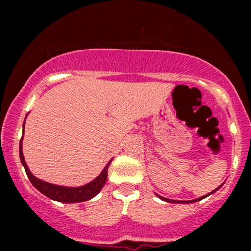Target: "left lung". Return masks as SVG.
Segmentation results:
<instances>
[{
	"mask_svg": "<svg viewBox=\"0 0 251 251\" xmlns=\"http://www.w3.org/2000/svg\"><path fill=\"white\" fill-rule=\"evenodd\" d=\"M223 184H224V183H223ZM223 184H222V185H223ZM222 185H220V186H218V188H217V189H215V190H214V191H211V192H210V194H208V195H205V196H201V197H200V198H196V200H191V201H176V200H169V198L162 197V196H159V195H157V194H155V195H157V196H158V197H159V198H160V200H162V201H168V203H174V204H189V203H196V201H201V200H203V198L208 197V196H210V195H211V194H214V192H216V191H217V190H218V189H220Z\"/></svg>",
	"mask_w": 251,
	"mask_h": 251,
	"instance_id": "left-lung-1",
	"label": "left lung"
}]
</instances>
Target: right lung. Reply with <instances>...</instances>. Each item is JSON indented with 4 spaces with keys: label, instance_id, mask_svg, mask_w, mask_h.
<instances>
[{
    "label": "right lung",
    "instance_id": "1",
    "mask_svg": "<svg viewBox=\"0 0 251 251\" xmlns=\"http://www.w3.org/2000/svg\"><path fill=\"white\" fill-rule=\"evenodd\" d=\"M28 116V114H27ZM25 116V118H27ZM25 119L24 122V131H25ZM22 138H24V134H22ZM22 138L20 140V160H21L22 165L27 172L28 178H29L30 183L33 184L34 188L39 190L41 194L47 196L50 200L60 201V203H81V201H86L91 198H93L94 196H97L101 191V189L105 185L106 180H107V170L109 164L112 162L111 160L107 163V165L103 168V170L100 172V175L98 176L96 179L89 181L88 184L82 186H77V188H70V186H61V185H55V184L47 183V181H43L39 178H36L35 176L30 172L29 168H28L27 163H25L24 153H22Z\"/></svg>",
    "mask_w": 251,
    "mask_h": 251
}]
</instances>
